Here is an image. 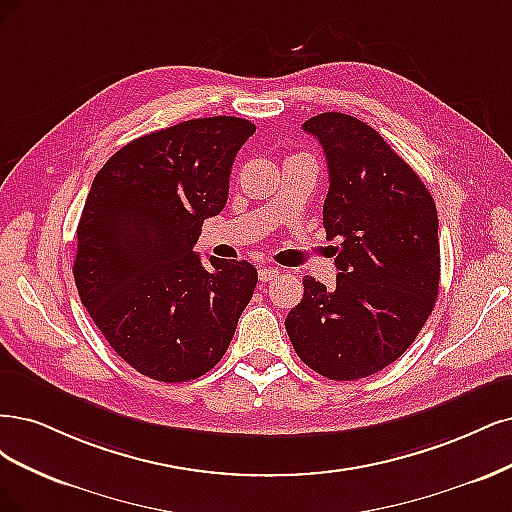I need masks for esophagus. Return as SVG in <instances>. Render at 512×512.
<instances>
[{
	"label": "esophagus",
	"instance_id": "34e87169",
	"mask_svg": "<svg viewBox=\"0 0 512 512\" xmlns=\"http://www.w3.org/2000/svg\"><path fill=\"white\" fill-rule=\"evenodd\" d=\"M278 274H280L278 268H272V266L261 268V270H259V280H261V283H268V280H274Z\"/></svg>",
	"mask_w": 512,
	"mask_h": 512
}]
</instances>
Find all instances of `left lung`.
<instances>
[{
    "instance_id": "left-lung-1",
    "label": "left lung",
    "mask_w": 512,
    "mask_h": 512,
    "mask_svg": "<svg viewBox=\"0 0 512 512\" xmlns=\"http://www.w3.org/2000/svg\"><path fill=\"white\" fill-rule=\"evenodd\" d=\"M304 131L323 146V227L338 238L336 287L304 276L285 327L308 368L357 381L393 364L432 315L440 283L438 214L430 191L376 129L323 112Z\"/></svg>"
}]
</instances>
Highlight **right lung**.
<instances>
[{
    "label": "right lung",
    "instance_id": "add662e5",
    "mask_svg": "<svg viewBox=\"0 0 512 512\" xmlns=\"http://www.w3.org/2000/svg\"><path fill=\"white\" fill-rule=\"evenodd\" d=\"M253 134L238 117L183 121L125 144L93 178L76 229L78 295L114 353L155 381L217 366L253 298L249 261L193 251Z\"/></svg>",
    "mask_w": 512,
    "mask_h": 512
}]
</instances>
